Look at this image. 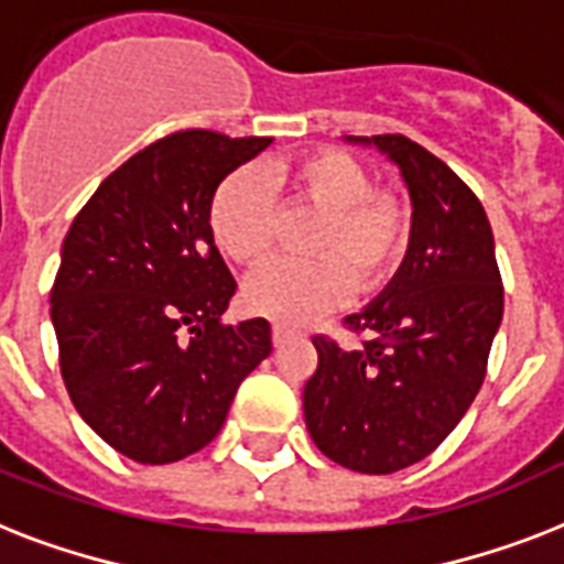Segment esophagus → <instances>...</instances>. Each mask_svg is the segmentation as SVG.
<instances>
[{
	"mask_svg": "<svg viewBox=\"0 0 564 564\" xmlns=\"http://www.w3.org/2000/svg\"><path fill=\"white\" fill-rule=\"evenodd\" d=\"M292 336H295V329L286 327V324H274V327H272L274 345H283V341H286V338H292Z\"/></svg>",
	"mask_w": 564,
	"mask_h": 564,
	"instance_id": "34e87169",
	"label": "esophagus"
}]
</instances>
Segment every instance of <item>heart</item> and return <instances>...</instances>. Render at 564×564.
<instances>
[{
    "instance_id": "b5f03b06",
    "label": "heart",
    "mask_w": 564,
    "mask_h": 564,
    "mask_svg": "<svg viewBox=\"0 0 564 564\" xmlns=\"http://www.w3.org/2000/svg\"><path fill=\"white\" fill-rule=\"evenodd\" d=\"M318 214L304 237L313 258L272 260L251 274L242 301L251 313L278 322H310L359 295L382 290L400 269L411 240V208L393 191L373 187V173L336 148H318L263 171L240 167L214 191L208 226L219 251L242 267L272 254L278 242V199Z\"/></svg>"
}]
</instances>
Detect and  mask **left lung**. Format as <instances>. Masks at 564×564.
Here are the masks:
<instances>
[{"label":"left lung","instance_id":"1","mask_svg":"<svg viewBox=\"0 0 564 564\" xmlns=\"http://www.w3.org/2000/svg\"><path fill=\"white\" fill-rule=\"evenodd\" d=\"M400 164L414 223L388 290L345 327L359 347L315 336L304 386L306 429L336 464L391 475L423 460L473 405L505 315V283L487 210L446 162L400 132L373 139Z\"/></svg>","mask_w":564,"mask_h":564}]
</instances>
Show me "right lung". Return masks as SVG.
Returning <instances> with one entry per match:
<instances>
[{"label": "right lung", "mask_w": 564, "mask_h": 564, "mask_svg": "<svg viewBox=\"0 0 564 564\" xmlns=\"http://www.w3.org/2000/svg\"><path fill=\"white\" fill-rule=\"evenodd\" d=\"M269 141L171 132L109 173L63 240L59 373L91 432L139 464L208 446L272 354L267 318L223 322L237 283L208 226L219 182Z\"/></svg>", "instance_id": "obj_1"}]
</instances>
